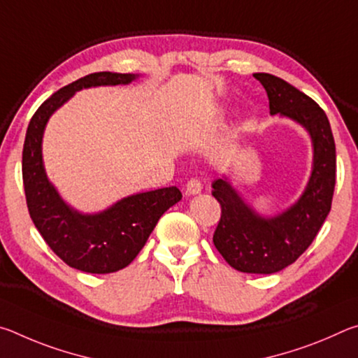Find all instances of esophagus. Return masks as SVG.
Listing matches in <instances>:
<instances>
[{
	"instance_id": "1",
	"label": "esophagus",
	"mask_w": 358,
	"mask_h": 358,
	"mask_svg": "<svg viewBox=\"0 0 358 358\" xmlns=\"http://www.w3.org/2000/svg\"><path fill=\"white\" fill-rule=\"evenodd\" d=\"M202 192V185L197 178H192L187 181L186 185V196H197V194Z\"/></svg>"
}]
</instances>
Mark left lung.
Instances as JSON below:
<instances>
[{"label":"left lung","instance_id":"left-lung-1","mask_svg":"<svg viewBox=\"0 0 358 358\" xmlns=\"http://www.w3.org/2000/svg\"><path fill=\"white\" fill-rule=\"evenodd\" d=\"M254 77L268 96L270 115L292 120L310 134L311 173L301 196L275 216L257 213L226 175L216 178L211 194L221 205V220L213 243L235 270L271 275L294 264L308 250L330 213L336 150L329 118L310 96L280 77L265 72Z\"/></svg>","mask_w":358,"mask_h":358}]
</instances>
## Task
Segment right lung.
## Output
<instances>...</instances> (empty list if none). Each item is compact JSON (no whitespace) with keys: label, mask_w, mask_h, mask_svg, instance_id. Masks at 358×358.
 <instances>
[{"label":"right lung","mask_w":358,"mask_h":358,"mask_svg":"<svg viewBox=\"0 0 358 358\" xmlns=\"http://www.w3.org/2000/svg\"><path fill=\"white\" fill-rule=\"evenodd\" d=\"M141 74L94 72L66 85L42 104L29 121L22 156L23 186L29 216L42 238L72 268L113 273L128 266L147 243L159 217L181 201L178 187L131 194L98 213H82L59 196L47 177L42 138L48 120L77 92L129 85Z\"/></svg>","instance_id":"obj_1"}]
</instances>
